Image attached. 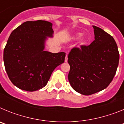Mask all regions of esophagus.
<instances>
[{
    "instance_id": "obj_1",
    "label": "esophagus",
    "mask_w": 124,
    "mask_h": 124,
    "mask_svg": "<svg viewBox=\"0 0 124 124\" xmlns=\"http://www.w3.org/2000/svg\"><path fill=\"white\" fill-rule=\"evenodd\" d=\"M68 61V54L66 55V57H65V62H67Z\"/></svg>"
}]
</instances>
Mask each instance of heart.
<instances>
[{
    "label": "heart",
    "instance_id": "b5f03b06",
    "mask_svg": "<svg viewBox=\"0 0 124 124\" xmlns=\"http://www.w3.org/2000/svg\"><path fill=\"white\" fill-rule=\"evenodd\" d=\"M80 36H81V33H78L75 36V38H78L79 37H80ZM81 41H82V43H85V40H84V38H83V40H81Z\"/></svg>",
    "mask_w": 124,
    "mask_h": 124
}]
</instances>
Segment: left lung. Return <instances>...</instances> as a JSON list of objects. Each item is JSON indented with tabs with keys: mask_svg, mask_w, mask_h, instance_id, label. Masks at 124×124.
<instances>
[{
	"mask_svg": "<svg viewBox=\"0 0 124 124\" xmlns=\"http://www.w3.org/2000/svg\"><path fill=\"white\" fill-rule=\"evenodd\" d=\"M93 27L95 40L89 45L74 47L68 56L70 84L76 91L86 96L109 86L119 61L118 47L113 37L101 28Z\"/></svg>",
	"mask_w": 124,
	"mask_h": 124,
	"instance_id": "1",
	"label": "left lung"
}]
</instances>
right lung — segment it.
<instances>
[{"label":"right lung","mask_w":124,"mask_h":124,"mask_svg":"<svg viewBox=\"0 0 124 124\" xmlns=\"http://www.w3.org/2000/svg\"><path fill=\"white\" fill-rule=\"evenodd\" d=\"M52 23L27 21L13 30L4 50L5 71L11 82L27 91L46 85L56 68L64 63L66 53L44 51L46 37H52Z\"/></svg>","instance_id":"right-lung-1"}]
</instances>
